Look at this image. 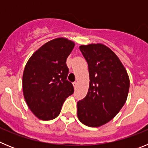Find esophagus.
<instances>
[{
	"label": "esophagus",
	"mask_w": 148,
	"mask_h": 148,
	"mask_svg": "<svg viewBox=\"0 0 148 148\" xmlns=\"http://www.w3.org/2000/svg\"><path fill=\"white\" fill-rule=\"evenodd\" d=\"M77 84H78V83H77V82H73V87H75V88H76V87H77Z\"/></svg>",
	"instance_id": "obj_1"
}]
</instances>
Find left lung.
Masks as SVG:
<instances>
[{
	"label": "left lung",
	"mask_w": 148,
	"mask_h": 148,
	"mask_svg": "<svg viewBox=\"0 0 148 148\" xmlns=\"http://www.w3.org/2000/svg\"><path fill=\"white\" fill-rule=\"evenodd\" d=\"M88 64L90 86L78 101L77 115L84 125L97 127L113 119L127 98L130 80L119 58L104 44L80 46Z\"/></svg>",
	"instance_id": "left-lung-1"
}]
</instances>
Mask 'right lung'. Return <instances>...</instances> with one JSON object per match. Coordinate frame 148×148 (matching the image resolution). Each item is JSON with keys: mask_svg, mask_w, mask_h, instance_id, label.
<instances>
[{"mask_svg": "<svg viewBox=\"0 0 148 148\" xmlns=\"http://www.w3.org/2000/svg\"><path fill=\"white\" fill-rule=\"evenodd\" d=\"M74 46L66 38H56L39 48L27 61L23 74V96L40 119H56L65 99L74 92L73 84L66 79V64Z\"/></svg>", "mask_w": 148, "mask_h": 148, "instance_id": "add662e5", "label": "right lung"}]
</instances>
